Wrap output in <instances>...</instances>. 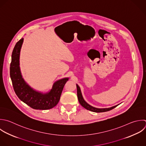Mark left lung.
Instances as JSON below:
<instances>
[{
	"label": "left lung",
	"mask_w": 146,
	"mask_h": 146,
	"mask_svg": "<svg viewBox=\"0 0 146 146\" xmlns=\"http://www.w3.org/2000/svg\"><path fill=\"white\" fill-rule=\"evenodd\" d=\"M76 88H77V96H78V100L79 102L80 103V104H81V106L82 107H83L84 108L90 110L92 112H106V111H108L110 110H111L112 109L115 108L117 106H113L112 107L110 108H95L94 107L91 106H90V104H88L83 99V96H82V94L81 92V90L80 87H79V86L78 84H76Z\"/></svg>",
	"instance_id": "1"
}]
</instances>
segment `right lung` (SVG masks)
Listing matches in <instances>:
<instances>
[{
  "label": "right lung",
  "mask_w": 146,
  "mask_h": 146,
  "mask_svg": "<svg viewBox=\"0 0 146 146\" xmlns=\"http://www.w3.org/2000/svg\"><path fill=\"white\" fill-rule=\"evenodd\" d=\"M23 38L15 44L11 56L10 77L15 94L25 103L35 110H48L54 107L59 102L62 92L68 78L55 82L50 91L43 94L31 88L23 79L19 67L21 49Z\"/></svg>",
  "instance_id": "right-lung-1"
}]
</instances>
